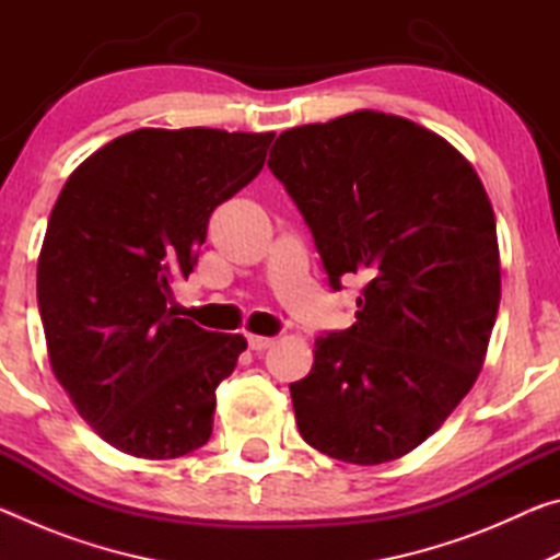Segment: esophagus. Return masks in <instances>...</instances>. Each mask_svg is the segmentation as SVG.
<instances>
[{
  "mask_svg": "<svg viewBox=\"0 0 560 560\" xmlns=\"http://www.w3.org/2000/svg\"><path fill=\"white\" fill-rule=\"evenodd\" d=\"M273 346V338H267V336H249V348L257 350V353H261V350H267Z\"/></svg>",
  "mask_w": 560,
  "mask_h": 560,
  "instance_id": "1",
  "label": "esophagus"
}]
</instances>
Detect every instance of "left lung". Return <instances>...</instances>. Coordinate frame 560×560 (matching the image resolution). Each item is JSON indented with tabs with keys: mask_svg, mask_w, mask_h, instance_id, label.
Instances as JSON below:
<instances>
[{
	"mask_svg": "<svg viewBox=\"0 0 560 560\" xmlns=\"http://www.w3.org/2000/svg\"><path fill=\"white\" fill-rule=\"evenodd\" d=\"M269 170L314 234L328 283L358 273L355 324L316 338L291 383L301 438L348 464L412 452L485 365L501 299L497 220L469 160L377 110L283 130Z\"/></svg>",
	"mask_w": 560,
	"mask_h": 560,
	"instance_id": "1",
	"label": "left lung"
}]
</instances>
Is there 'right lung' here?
<instances>
[{
	"label": "right lung",
	"mask_w": 560,
	"mask_h": 560,
	"mask_svg": "<svg viewBox=\"0 0 560 560\" xmlns=\"http://www.w3.org/2000/svg\"><path fill=\"white\" fill-rule=\"evenodd\" d=\"M271 140L140 128L66 179L36 296L56 381L110 447L175 459L210 440L214 390L246 340L177 318L173 283L192 273L217 205L261 173Z\"/></svg>",
	"instance_id": "add662e5"
}]
</instances>
